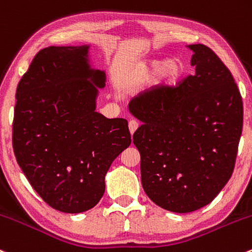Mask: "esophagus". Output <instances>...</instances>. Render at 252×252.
I'll list each match as a JSON object with an SVG mask.
<instances>
[{
    "label": "esophagus",
    "mask_w": 252,
    "mask_h": 252,
    "mask_svg": "<svg viewBox=\"0 0 252 252\" xmlns=\"http://www.w3.org/2000/svg\"><path fill=\"white\" fill-rule=\"evenodd\" d=\"M137 128H139V123H137L136 121H133V119L129 121V131H130L131 135L135 133V130H136Z\"/></svg>",
    "instance_id": "esophagus-1"
}]
</instances>
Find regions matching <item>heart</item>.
<instances>
[{
	"label": "heart",
	"mask_w": 252,
	"mask_h": 252,
	"mask_svg": "<svg viewBox=\"0 0 252 252\" xmlns=\"http://www.w3.org/2000/svg\"><path fill=\"white\" fill-rule=\"evenodd\" d=\"M185 63L177 58L165 62L146 59L135 65L124 77L123 84L128 91L136 92L152 81L153 88L158 92H168L180 83L185 75Z\"/></svg>",
	"instance_id": "heart-1"
}]
</instances>
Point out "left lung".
Listing matches in <instances>:
<instances>
[{
  "mask_svg": "<svg viewBox=\"0 0 252 252\" xmlns=\"http://www.w3.org/2000/svg\"><path fill=\"white\" fill-rule=\"evenodd\" d=\"M187 48L194 75L128 106L142 123L133 142L141 156L144 190L158 206L179 214L208 205L226 186L243 129L242 95L232 73L209 47Z\"/></svg>",
  "mask_w": 252,
  "mask_h": 252,
  "instance_id": "1",
  "label": "left lung"
}]
</instances>
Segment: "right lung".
I'll list each match as a JSON object with an SVG mask.
<instances>
[{
    "label": "right lung",
    "instance_id": "add662e5",
    "mask_svg": "<svg viewBox=\"0 0 252 252\" xmlns=\"http://www.w3.org/2000/svg\"><path fill=\"white\" fill-rule=\"evenodd\" d=\"M91 46L39 50L17 88L13 150L39 197L55 210L78 214L105 192L112 161L130 145L128 121L96 112L104 70Z\"/></svg>",
    "mask_w": 252,
    "mask_h": 252
}]
</instances>
